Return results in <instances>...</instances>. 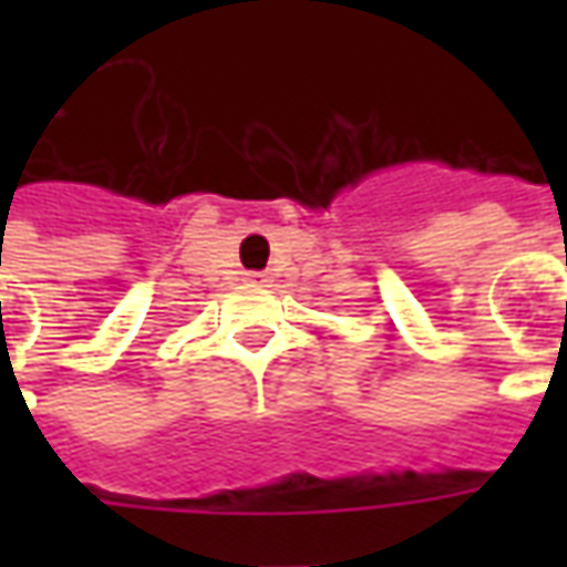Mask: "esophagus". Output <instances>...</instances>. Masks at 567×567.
I'll return each instance as SVG.
<instances>
[{
  "label": "esophagus",
  "instance_id": "obj_1",
  "mask_svg": "<svg viewBox=\"0 0 567 567\" xmlns=\"http://www.w3.org/2000/svg\"><path fill=\"white\" fill-rule=\"evenodd\" d=\"M246 282L264 285V282H267V272H246Z\"/></svg>",
  "mask_w": 567,
  "mask_h": 567
}]
</instances>
